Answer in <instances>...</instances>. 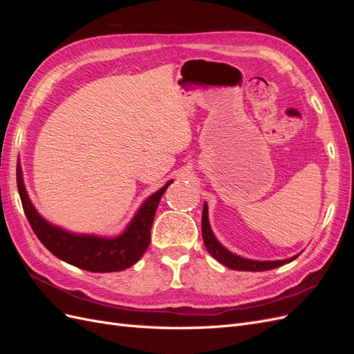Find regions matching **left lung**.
Listing matches in <instances>:
<instances>
[{"instance_id":"1","label":"left lung","mask_w":354,"mask_h":354,"mask_svg":"<svg viewBox=\"0 0 354 354\" xmlns=\"http://www.w3.org/2000/svg\"><path fill=\"white\" fill-rule=\"evenodd\" d=\"M202 239H203V243H205V248L208 250V252L218 263H221L223 266L230 267V269H233V270H241V272L272 270V269H276V267L283 266L285 263H291L298 257V255H294L292 259L282 260V261H254V260H246V259H242V257H239V255L232 254L216 239V236H214V233H212V230L209 227V223H208L207 203L203 205V211H202Z\"/></svg>"}]
</instances>
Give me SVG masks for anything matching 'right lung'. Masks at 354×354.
Segmentation results:
<instances>
[{
  "label": "right lung",
  "mask_w": 354,
  "mask_h": 354,
  "mask_svg": "<svg viewBox=\"0 0 354 354\" xmlns=\"http://www.w3.org/2000/svg\"><path fill=\"white\" fill-rule=\"evenodd\" d=\"M171 181L149 196L134 220L118 238L104 239L97 236L72 234L56 226H51L32 207L22 180V171L17 165V189L22 201L25 216L32 230L46 248L57 259L88 272H120L131 267L147 250L151 243V227L158 203Z\"/></svg>",
  "instance_id": "right-lung-1"
}]
</instances>
